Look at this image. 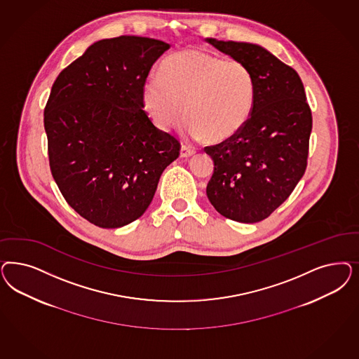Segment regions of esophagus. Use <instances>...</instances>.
I'll return each mask as SVG.
<instances>
[{
  "label": "esophagus",
  "instance_id": "1",
  "mask_svg": "<svg viewBox=\"0 0 359 359\" xmlns=\"http://www.w3.org/2000/svg\"><path fill=\"white\" fill-rule=\"evenodd\" d=\"M180 154H181V157L187 158V157H191L193 154H196V151H194L193 148L187 147V145H182V147H181V151H180Z\"/></svg>",
  "mask_w": 359,
  "mask_h": 359
}]
</instances>
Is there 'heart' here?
Masks as SVG:
<instances>
[{
	"instance_id": "b5f03b06",
	"label": "heart",
	"mask_w": 359,
	"mask_h": 359,
	"mask_svg": "<svg viewBox=\"0 0 359 359\" xmlns=\"http://www.w3.org/2000/svg\"><path fill=\"white\" fill-rule=\"evenodd\" d=\"M255 100L256 79L247 63L201 50L169 55L158 76L142 86V103L157 127H175L185 114L187 132L212 142L239 133L252 115Z\"/></svg>"
}]
</instances>
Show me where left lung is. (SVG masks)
<instances>
[{
    "label": "left lung",
    "instance_id": "obj_1",
    "mask_svg": "<svg viewBox=\"0 0 359 359\" xmlns=\"http://www.w3.org/2000/svg\"><path fill=\"white\" fill-rule=\"evenodd\" d=\"M256 79L254 111L231 139L205 151L214 161L206 194L220 215L242 223L268 218L305 173L312 112L299 74L264 47L208 38Z\"/></svg>",
    "mask_w": 359,
    "mask_h": 359
}]
</instances>
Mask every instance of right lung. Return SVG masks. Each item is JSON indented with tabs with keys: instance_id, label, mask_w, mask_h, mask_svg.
Masks as SVG:
<instances>
[{
	"instance_id": "obj_1",
	"label": "right lung",
	"mask_w": 359,
	"mask_h": 359,
	"mask_svg": "<svg viewBox=\"0 0 359 359\" xmlns=\"http://www.w3.org/2000/svg\"><path fill=\"white\" fill-rule=\"evenodd\" d=\"M169 47L135 35L102 39L53 84L43 118L51 174L69 206L102 229L140 218L180 156L178 140L153 126L142 103Z\"/></svg>"
}]
</instances>
